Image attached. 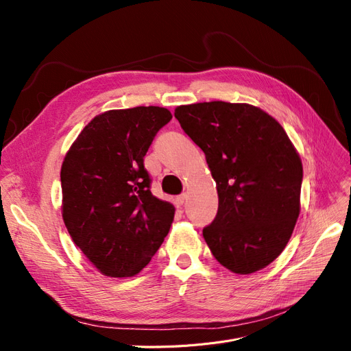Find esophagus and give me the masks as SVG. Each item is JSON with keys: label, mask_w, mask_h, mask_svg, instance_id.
Instances as JSON below:
<instances>
[{"label": "esophagus", "mask_w": 351, "mask_h": 351, "mask_svg": "<svg viewBox=\"0 0 351 351\" xmlns=\"http://www.w3.org/2000/svg\"><path fill=\"white\" fill-rule=\"evenodd\" d=\"M186 195H180V196H177L176 199H174V205L178 208V209H182L183 208V205H184V202H186Z\"/></svg>", "instance_id": "obj_1"}]
</instances>
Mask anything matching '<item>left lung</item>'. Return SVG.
I'll use <instances>...</instances> for the list:
<instances>
[{
    "mask_svg": "<svg viewBox=\"0 0 351 351\" xmlns=\"http://www.w3.org/2000/svg\"><path fill=\"white\" fill-rule=\"evenodd\" d=\"M174 115L204 151L217 183V217L204 228L214 258L239 275L268 267L300 214L303 165L290 137L250 104L180 105Z\"/></svg>",
    "mask_w": 351,
    "mask_h": 351,
    "instance_id": "1",
    "label": "left lung"
}]
</instances>
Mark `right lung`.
Listing matches in <instances>:
<instances>
[{
	"instance_id": "obj_1",
	"label": "right lung",
	"mask_w": 351,
	"mask_h": 351,
	"mask_svg": "<svg viewBox=\"0 0 351 351\" xmlns=\"http://www.w3.org/2000/svg\"><path fill=\"white\" fill-rule=\"evenodd\" d=\"M173 119L161 107L105 111L88 123L61 165L69 234L105 277L139 274L161 246L176 208L155 197L143 156Z\"/></svg>"
}]
</instances>
